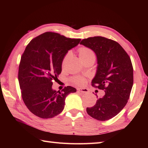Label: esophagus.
<instances>
[{
    "instance_id": "1",
    "label": "esophagus",
    "mask_w": 148,
    "mask_h": 148,
    "mask_svg": "<svg viewBox=\"0 0 148 148\" xmlns=\"http://www.w3.org/2000/svg\"><path fill=\"white\" fill-rule=\"evenodd\" d=\"M77 90L79 91V92H83V93H88V90L87 88H77Z\"/></svg>"
}]
</instances>
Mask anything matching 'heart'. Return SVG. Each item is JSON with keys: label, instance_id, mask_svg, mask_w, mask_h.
I'll return each mask as SVG.
<instances>
[{"label": "heart", "instance_id": "heart-1", "mask_svg": "<svg viewBox=\"0 0 148 148\" xmlns=\"http://www.w3.org/2000/svg\"><path fill=\"white\" fill-rule=\"evenodd\" d=\"M69 55V53H67V54L65 55L64 58H63L62 62V67H64L66 61H67V60ZM79 55L81 60H83L84 59L89 58L90 56H95V54H94V53L92 50L88 48H87V47H81V48L79 49ZM72 83L77 84V85H82V84H83L84 82H85V79L83 77H75L72 78Z\"/></svg>", "mask_w": 148, "mask_h": 148}]
</instances>
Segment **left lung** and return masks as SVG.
Here are the masks:
<instances>
[{
	"label": "left lung",
	"mask_w": 148,
	"mask_h": 148,
	"mask_svg": "<svg viewBox=\"0 0 148 148\" xmlns=\"http://www.w3.org/2000/svg\"><path fill=\"white\" fill-rule=\"evenodd\" d=\"M80 44L95 53L98 67L92 85L105 92L95 106L86 108V112L99 121L109 120L123 109L129 99L134 83L130 58L119 43L103 37H88Z\"/></svg>",
	"instance_id": "obj_1"
}]
</instances>
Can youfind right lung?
Listing matches in <instances>:
<instances>
[{
  "mask_svg": "<svg viewBox=\"0 0 148 148\" xmlns=\"http://www.w3.org/2000/svg\"><path fill=\"white\" fill-rule=\"evenodd\" d=\"M80 40L47 32L28 44L19 65L18 81L22 99L34 115L43 119L55 117L64 109L66 97L76 92L70 86L56 92L52 85L61 73L65 54Z\"/></svg>",
  "mask_w": 148,
  "mask_h": 148,
  "instance_id": "obj_1",
  "label": "right lung"
}]
</instances>
